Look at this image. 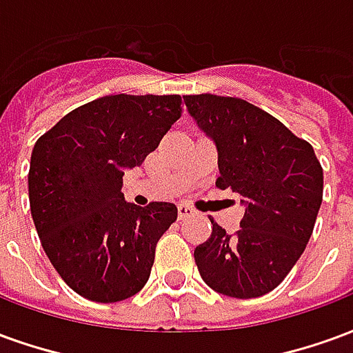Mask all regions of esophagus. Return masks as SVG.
I'll return each instance as SVG.
<instances>
[{
    "label": "esophagus",
    "mask_w": 353,
    "mask_h": 353,
    "mask_svg": "<svg viewBox=\"0 0 353 353\" xmlns=\"http://www.w3.org/2000/svg\"><path fill=\"white\" fill-rule=\"evenodd\" d=\"M177 214H179V219H187V217H191L194 214V210L191 206H187V204H179L177 206Z\"/></svg>",
    "instance_id": "1"
}]
</instances>
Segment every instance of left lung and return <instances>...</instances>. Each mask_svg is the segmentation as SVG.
<instances>
[{
	"mask_svg": "<svg viewBox=\"0 0 353 353\" xmlns=\"http://www.w3.org/2000/svg\"><path fill=\"white\" fill-rule=\"evenodd\" d=\"M183 98L217 147L215 187L236 192L245 204L236 236L210 219L212 234L194 250L200 276L223 295H265L310 240L323 199L321 164L306 139L250 101L215 94Z\"/></svg>",
	"mask_w": 353,
	"mask_h": 353,
	"instance_id": "left-lung-1",
	"label": "left lung"
}]
</instances>
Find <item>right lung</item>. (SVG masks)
<instances>
[{
	"mask_svg": "<svg viewBox=\"0 0 353 353\" xmlns=\"http://www.w3.org/2000/svg\"><path fill=\"white\" fill-rule=\"evenodd\" d=\"M181 96L111 94L79 105L35 141L30 210L41 245L70 288L119 303L149 280L154 248L177 219L172 202L124 200V170L139 166L181 117Z\"/></svg>",
	"mask_w": 353,
	"mask_h": 353,
	"instance_id": "obj_1",
	"label": "right lung"
}]
</instances>
